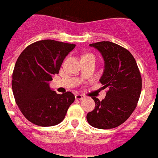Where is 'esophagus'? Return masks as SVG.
Returning a JSON list of instances; mask_svg holds the SVG:
<instances>
[{"label":"esophagus","instance_id":"34e87169","mask_svg":"<svg viewBox=\"0 0 158 158\" xmlns=\"http://www.w3.org/2000/svg\"><path fill=\"white\" fill-rule=\"evenodd\" d=\"M75 98H76V99L77 100H82L85 98V97H84L83 95H81V94H77V95L75 96Z\"/></svg>","mask_w":158,"mask_h":158}]
</instances>
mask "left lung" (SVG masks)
I'll use <instances>...</instances> for the list:
<instances>
[{
  "instance_id": "8db88e82",
  "label": "left lung",
  "mask_w": 158,
  "mask_h": 158,
  "mask_svg": "<svg viewBox=\"0 0 158 158\" xmlns=\"http://www.w3.org/2000/svg\"><path fill=\"white\" fill-rule=\"evenodd\" d=\"M104 60L100 82L108 87L102 101L93 98L95 109L87 115L89 125L98 129H113L122 125L137 106L141 92V76L131 52L109 41L91 44Z\"/></svg>"
}]
</instances>
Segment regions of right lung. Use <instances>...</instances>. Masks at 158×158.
Returning a JSON list of instances; mask_svg holds the SVG:
<instances>
[{"label": "right lung", "instance_id": "obj_1", "mask_svg": "<svg viewBox=\"0 0 158 158\" xmlns=\"http://www.w3.org/2000/svg\"><path fill=\"white\" fill-rule=\"evenodd\" d=\"M75 46L52 40H40L27 46L17 60L11 81L15 101L24 117L34 125H58L75 101L71 92L58 94L49 86Z\"/></svg>", "mask_w": 158, "mask_h": 158}]
</instances>
